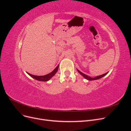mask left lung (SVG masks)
Here are the masks:
<instances>
[{
  "mask_svg": "<svg viewBox=\"0 0 131 131\" xmlns=\"http://www.w3.org/2000/svg\"><path fill=\"white\" fill-rule=\"evenodd\" d=\"M77 70H78V72L79 73H80V74L82 75V76H83L85 79H88V80H90V81H91V80H97V79H101V78H102V77H103L104 76H105V75H106L107 73H105V74H104L100 75V76H98V77H96V78H91V77H89L88 75H86V74H84V73H82V72H80V71H79L78 69H77Z\"/></svg>",
  "mask_w": 131,
  "mask_h": 131,
  "instance_id": "1",
  "label": "left lung"
}]
</instances>
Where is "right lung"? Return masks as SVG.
Returning a JSON list of instances; mask_svg holds the SVG:
<instances>
[{"label": "right lung", "instance_id": "right-lung-1", "mask_svg": "<svg viewBox=\"0 0 131 131\" xmlns=\"http://www.w3.org/2000/svg\"><path fill=\"white\" fill-rule=\"evenodd\" d=\"M58 69V65L57 66V67L55 68L52 72H51L50 73L45 75H43V76H37V75H34L32 74H30L28 73H27L29 75L30 77H32L33 78L36 79V80L38 81H47L49 80L50 79L52 78L53 75L56 74L57 72V70Z\"/></svg>", "mask_w": 131, "mask_h": 131}]
</instances>
